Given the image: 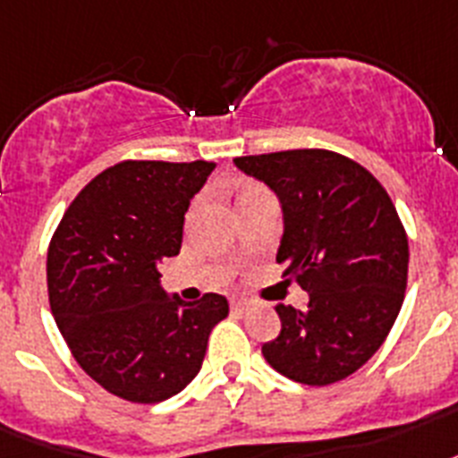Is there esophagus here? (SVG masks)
Listing matches in <instances>:
<instances>
[{
  "mask_svg": "<svg viewBox=\"0 0 458 458\" xmlns=\"http://www.w3.org/2000/svg\"><path fill=\"white\" fill-rule=\"evenodd\" d=\"M230 306H233V310H247V308L251 306V301L244 299V296H233V299H230Z\"/></svg>",
  "mask_w": 458,
  "mask_h": 458,
  "instance_id": "1",
  "label": "esophagus"
}]
</instances>
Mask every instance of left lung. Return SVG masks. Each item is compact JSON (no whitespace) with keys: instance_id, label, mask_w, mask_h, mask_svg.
<instances>
[{"instance_id":"left-lung-1","label":"left lung","mask_w":458,"mask_h":458,"mask_svg":"<svg viewBox=\"0 0 458 458\" xmlns=\"http://www.w3.org/2000/svg\"><path fill=\"white\" fill-rule=\"evenodd\" d=\"M280 197L282 277L299 282L308 310L275 306L282 329L263 358L282 377L329 386L362 367L395 325L407 289L410 244L386 188L332 150L237 157Z\"/></svg>"}]
</instances>
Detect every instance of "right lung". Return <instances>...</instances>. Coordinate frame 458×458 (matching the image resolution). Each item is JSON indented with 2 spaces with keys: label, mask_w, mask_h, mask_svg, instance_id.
Wrapping results in <instances>:
<instances>
[{
  "label": "right lung",
  "mask_w": 458,
  "mask_h": 458,
  "mask_svg": "<svg viewBox=\"0 0 458 458\" xmlns=\"http://www.w3.org/2000/svg\"><path fill=\"white\" fill-rule=\"evenodd\" d=\"M214 162L126 159L84 185L47 254L48 303L80 367L139 404L169 400L202 369L221 293L169 299L159 263L183 242L185 211Z\"/></svg>",
  "instance_id": "obj_1"
}]
</instances>
